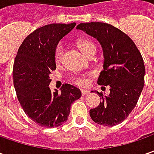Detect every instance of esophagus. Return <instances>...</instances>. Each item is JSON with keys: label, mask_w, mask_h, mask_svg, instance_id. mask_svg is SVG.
Returning <instances> with one entry per match:
<instances>
[{"label": "esophagus", "mask_w": 154, "mask_h": 154, "mask_svg": "<svg viewBox=\"0 0 154 154\" xmlns=\"http://www.w3.org/2000/svg\"><path fill=\"white\" fill-rule=\"evenodd\" d=\"M81 93H82V95H83V96H85V95H86V94H88V93H89V91L85 90V89H81Z\"/></svg>", "instance_id": "1"}]
</instances>
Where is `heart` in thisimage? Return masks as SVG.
I'll use <instances>...</instances> for the list:
<instances>
[{"label":"heart","instance_id":"1","mask_svg":"<svg viewBox=\"0 0 154 154\" xmlns=\"http://www.w3.org/2000/svg\"><path fill=\"white\" fill-rule=\"evenodd\" d=\"M78 45L80 47V51H82V53L86 56H88L92 51H96V46L90 40H87V39L80 40V41L78 42ZM63 52H64L63 45H62V44L60 43L56 47L55 53H54V57H55V60H56V62H60L62 60ZM72 80L74 81L75 84L80 85V86L85 85L86 83V80L84 77H82V76H74L72 78Z\"/></svg>","mask_w":154,"mask_h":154}]
</instances>
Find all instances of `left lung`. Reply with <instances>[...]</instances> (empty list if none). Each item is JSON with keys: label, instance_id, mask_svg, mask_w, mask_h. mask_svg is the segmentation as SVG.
Listing matches in <instances>:
<instances>
[{"label": "left lung", "instance_id": "left-lung-1", "mask_svg": "<svg viewBox=\"0 0 154 154\" xmlns=\"http://www.w3.org/2000/svg\"><path fill=\"white\" fill-rule=\"evenodd\" d=\"M76 29L96 38L101 45L103 65L98 84L109 86L108 96L96 91L102 101L90 109V116L98 124L115 126L130 114L138 102L144 86L143 59L132 39L111 25L81 23Z\"/></svg>", "mask_w": 154, "mask_h": 154}]
</instances>
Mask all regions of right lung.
Here are the masks:
<instances>
[{
  "label": "right lung",
  "instance_id": "obj_1",
  "mask_svg": "<svg viewBox=\"0 0 154 154\" xmlns=\"http://www.w3.org/2000/svg\"><path fill=\"white\" fill-rule=\"evenodd\" d=\"M76 23L51 24L28 35L15 57L13 76L20 103L39 126L56 128L68 120L72 103L81 97L79 88L64 84L60 92H51V71L56 70L54 53L60 40Z\"/></svg>",
  "mask_w": 154,
  "mask_h": 154
}]
</instances>
